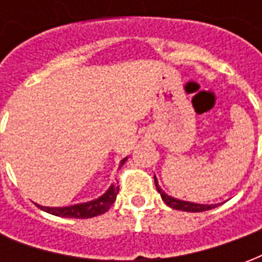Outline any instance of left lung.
Returning <instances> with one entry per match:
<instances>
[{"instance_id":"left-lung-1","label":"left lung","mask_w":262,"mask_h":262,"mask_svg":"<svg viewBox=\"0 0 262 262\" xmlns=\"http://www.w3.org/2000/svg\"><path fill=\"white\" fill-rule=\"evenodd\" d=\"M154 182H156V188L157 191L161 195V199L164 201L167 206L176 209V210H184V212H205V210H210V209L216 208L217 205H206V203H195L189 202V201H181V199H177V198H172L160 188L159 181L154 176Z\"/></svg>"}]
</instances>
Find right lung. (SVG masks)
<instances>
[{"instance_id":"1","label":"right lung","mask_w":262,"mask_h":262,"mask_svg":"<svg viewBox=\"0 0 262 262\" xmlns=\"http://www.w3.org/2000/svg\"><path fill=\"white\" fill-rule=\"evenodd\" d=\"M127 157L122 160L119 163V168L125 164ZM119 193V187L118 185H111L106 189V192L101 195L97 199H92L88 202L84 203H75V205H70V206H42L37 205V208L42 209L43 212H48L54 216H60V217H71V219H88V217H94L98 214H102L108 212L109 208L114 205L116 201V196Z\"/></svg>"}]
</instances>
